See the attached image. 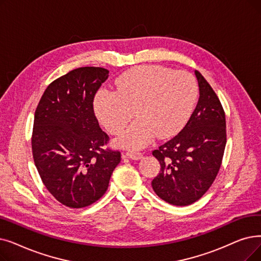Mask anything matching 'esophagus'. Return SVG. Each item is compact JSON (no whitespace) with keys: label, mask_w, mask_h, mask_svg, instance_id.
Masks as SVG:
<instances>
[{"label":"esophagus","mask_w":261,"mask_h":261,"mask_svg":"<svg viewBox=\"0 0 261 261\" xmlns=\"http://www.w3.org/2000/svg\"><path fill=\"white\" fill-rule=\"evenodd\" d=\"M126 155L131 159V160H140V159L143 158V154L138 151H133V150H128L126 152Z\"/></svg>","instance_id":"34e87169"}]
</instances>
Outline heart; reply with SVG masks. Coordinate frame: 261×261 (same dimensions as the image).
<instances>
[{"label": "heart", "instance_id": "heart-1", "mask_svg": "<svg viewBox=\"0 0 261 261\" xmlns=\"http://www.w3.org/2000/svg\"><path fill=\"white\" fill-rule=\"evenodd\" d=\"M115 92L101 90L95 99L99 120L113 134L120 133L135 116L139 119L118 139V145L140 149L155 138L172 137L184 128L194 109L198 86L191 73L159 66H142L123 73Z\"/></svg>", "mask_w": 261, "mask_h": 261}]
</instances>
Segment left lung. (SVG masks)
<instances>
[{"mask_svg":"<svg viewBox=\"0 0 261 261\" xmlns=\"http://www.w3.org/2000/svg\"><path fill=\"white\" fill-rule=\"evenodd\" d=\"M197 106L176 137L152 154L161 169L152 180L155 194L174 206L198 200L218 176L226 146L225 112L219 97L199 71Z\"/></svg>","mask_w":261,"mask_h":261,"instance_id":"1","label":"left lung"}]
</instances>
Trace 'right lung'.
<instances>
[{
  "mask_svg": "<svg viewBox=\"0 0 261 261\" xmlns=\"http://www.w3.org/2000/svg\"><path fill=\"white\" fill-rule=\"evenodd\" d=\"M109 77L102 67H81L54 80L35 111L32 152L42 184L69 208H84L103 196L121 160L107 145L94 99Z\"/></svg>",
  "mask_w": 261,
  "mask_h": 261,
  "instance_id": "1",
  "label": "right lung"
}]
</instances>
